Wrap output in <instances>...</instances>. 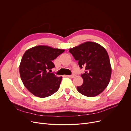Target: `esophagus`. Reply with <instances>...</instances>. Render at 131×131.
<instances>
[{
    "label": "esophagus",
    "instance_id": "1",
    "mask_svg": "<svg viewBox=\"0 0 131 131\" xmlns=\"http://www.w3.org/2000/svg\"><path fill=\"white\" fill-rule=\"evenodd\" d=\"M67 77H71V78H73L75 76V74H73L72 75H67Z\"/></svg>",
    "mask_w": 131,
    "mask_h": 131
}]
</instances>
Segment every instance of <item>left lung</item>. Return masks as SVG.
<instances>
[{
	"instance_id": "1",
	"label": "left lung",
	"mask_w": 131,
	"mask_h": 131,
	"mask_svg": "<svg viewBox=\"0 0 131 131\" xmlns=\"http://www.w3.org/2000/svg\"><path fill=\"white\" fill-rule=\"evenodd\" d=\"M82 69L85 71L81 75L83 83L77 86L81 94L88 97L101 94L109 84L112 68L106 49L99 43L86 41L69 50Z\"/></svg>"
}]
</instances>
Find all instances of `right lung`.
I'll return each instance as SVG.
<instances>
[{
	"instance_id": "1",
	"label": "right lung",
	"mask_w": 131,
	"mask_h": 131,
	"mask_svg": "<svg viewBox=\"0 0 131 131\" xmlns=\"http://www.w3.org/2000/svg\"><path fill=\"white\" fill-rule=\"evenodd\" d=\"M64 51L39 45L25 51L20 64L19 73L25 88L34 95L44 98L58 91L62 77H56L49 72L55 67L52 61Z\"/></svg>"
}]
</instances>
